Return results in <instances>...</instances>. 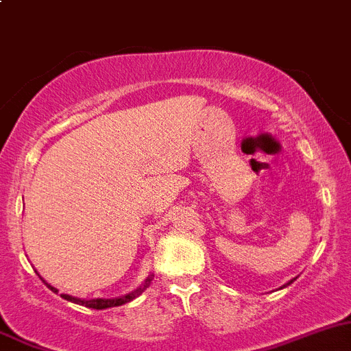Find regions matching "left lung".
I'll use <instances>...</instances> for the list:
<instances>
[{"mask_svg": "<svg viewBox=\"0 0 351 351\" xmlns=\"http://www.w3.org/2000/svg\"><path fill=\"white\" fill-rule=\"evenodd\" d=\"M293 281H295V279H291V281H289V282H286V285H285V286H282V288H286V286H289V285H291V282H293ZM282 288H281V289H282Z\"/></svg>", "mask_w": 351, "mask_h": 351, "instance_id": "8db88e82", "label": "left lung"}]
</instances>
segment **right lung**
I'll list each match as a JSON object with an SVG mask.
<instances>
[{"label": "right lung", "mask_w": 351, "mask_h": 351, "mask_svg": "<svg viewBox=\"0 0 351 351\" xmlns=\"http://www.w3.org/2000/svg\"><path fill=\"white\" fill-rule=\"evenodd\" d=\"M153 274H149L148 278L145 279V282H143L139 288H136L134 291L128 293V295H122V296H115V298H91V300H82V298H75V296H70V295H62L63 300H66V302H72V303H77V305H82V306H88V308H96V310H105V308H112V306H120L123 305V303H129L132 302L134 298H138L139 295H141L143 291H145L146 288H148L149 285H152L153 281ZM46 286H48L49 289H51L53 293H58V289L53 288L51 285H48L46 282Z\"/></svg>", "instance_id": "1"}]
</instances>
